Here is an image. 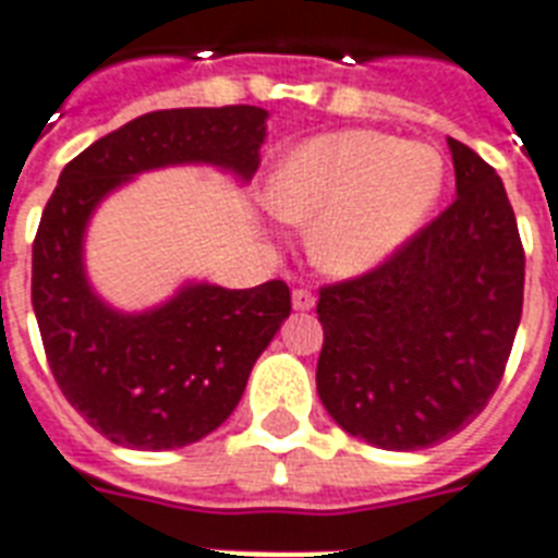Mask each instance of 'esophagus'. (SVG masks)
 Segmentation results:
<instances>
[{"instance_id": "1", "label": "esophagus", "mask_w": 558, "mask_h": 558, "mask_svg": "<svg viewBox=\"0 0 558 558\" xmlns=\"http://www.w3.org/2000/svg\"><path fill=\"white\" fill-rule=\"evenodd\" d=\"M292 307L301 313H307L316 307V295H313L311 290H295L292 292Z\"/></svg>"}]
</instances>
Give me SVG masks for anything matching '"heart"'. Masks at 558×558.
I'll return each instance as SVG.
<instances>
[{"mask_svg":"<svg viewBox=\"0 0 558 558\" xmlns=\"http://www.w3.org/2000/svg\"><path fill=\"white\" fill-rule=\"evenodd\" d=\"M447 185L444 156L420 142L342 130L295 144L268 183V206L313 225L311 259L333 278H361L426 227Z\"/></svg>","mask_w":558,"mask_h":558,"instance_id":"b5f03b06","label":"heart"}]
</instances>
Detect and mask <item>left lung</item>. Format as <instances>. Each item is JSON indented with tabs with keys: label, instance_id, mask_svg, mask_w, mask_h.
<instances>
[{
	"label": "left lung",
	"instance_id": "left-lung-1",
	"mask_svg": "<svg viewBox=\"0 0 558 558\" xmlns=\"http://www.w3.org/2000/svg\"><path fill=\"white\" fill-rule=\"evenodd\" d=\"M456 201L369 275L319 292L316 390L378 449L435 447L497 390L523 311V245L502 180L447 138Z\"/></svg>",
	"mask_w": 558,
	"mask_h": 558
}]
</instances>
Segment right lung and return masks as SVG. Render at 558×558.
Returning a JSON list of instances; mask_svg holds the SVG:
<instances>
[{"mask_svg": "<svg viewBox=\"0 0 558 558\" xmlns=\"http://www.w3.org/2000/svg\"><path fill=\"white\" fill-rule=\"evenodd\" d=\"M266 121L257 106L150 111L64 165L47 201L32 245L37 328L61 393L111 444L159 452L216 432L290 316V287L189 280L159 307L123 313L85 271L90 216L132 177L168 165H213L247 183Z\"/></svg>", "mask_w": 558, "mask_h": 558, "instance_id": "add662e5", "label": "right lung"}]
</instances>
